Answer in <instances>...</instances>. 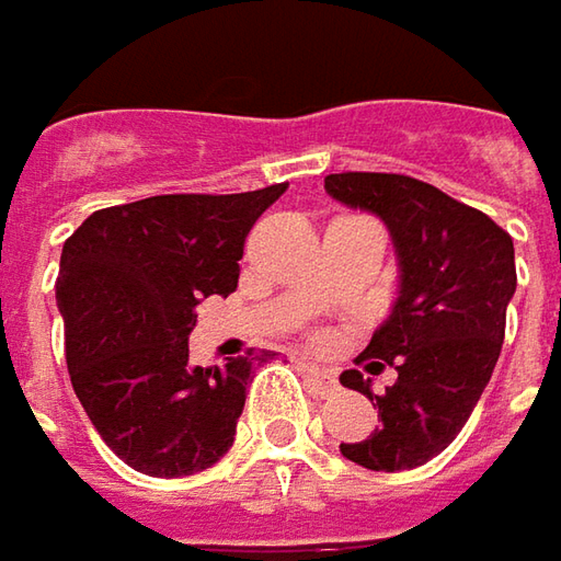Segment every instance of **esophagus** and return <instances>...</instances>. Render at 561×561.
I'll list each match as a JSON object with an SVG mask.
<instances>
[{
	"instance_id": "esophagus-1",
	"label": "esophagus",
	"mask_w": 561,
	"mask_h": 561,
	"mask_svg": "<svg viewBox=\"0 0 561 561\" xmlns=\"http://www.w3.org/2000/svg\"><path fill=\"white\" fill-rule=\"evenodd\" d=\"M301 374L310 379V386L317 389V396L329 399V396H335V392H339V379H335L332 370H323V367H317V364H307V360H301Z\"/></svg>"
}]
</instances>
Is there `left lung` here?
<instances>
[{
    "label": "left lung",
    "instance_id": "obj_1",
    "mask_svg": "<svg viewBox=\"0 0 561 561\" xmlns=\"http://www.w3.org/2000/svg\"><path fill=\"white\" fill-rule=\"evenodd\" d=\"M327 191L377 213L399 254L396 307L354 360L374 377L396 367L399 379L374 396L360 370L339 377L377 402L382 421L339 449L370 471H411L461 433L493 377L518 285L515 244L486 213L411 175L339 172L327 175Z\"/></svg>",
    "mask_w": 561,
    "mask_h": 561
}]
</instances>
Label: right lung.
Masks as SVG:
<instances>
[{"instance_id": "right-lung-1", "label": "right lung", "mask_w": 561, "mask_h": 561, "mask_svg": "<svg viewBox=\"0 0 561 561\" xmlns=\"http://www.w3.org/2000/svg\"><path fill=\"white\" fill-rule=\"evenodd\" d=\"M159 194L96 209L61 248L65 360L90 424L128 468L187 477L234 443L251 352L191 367L194 307L238 288L244 238L285 194Z\"/></svg>"}]
</instances>
